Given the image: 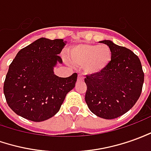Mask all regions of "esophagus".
I'll use <instances>...</instances> for the list:
<instances>
[{"instance_id": "1", "label": "esophagus", "mask_w": 151, "mask_h": 151, "mask_svg": "<svg viewBox=\"0 0 151 151\" xmlns=\"http://www.w3.org/2000/svg\"><path fill=\"white\" fill-rule=\"evenodd\" d=\"M84 80V78H83V76H82L81 75H79L77 77V81H82Z\"/></svg>"}]
</instances>
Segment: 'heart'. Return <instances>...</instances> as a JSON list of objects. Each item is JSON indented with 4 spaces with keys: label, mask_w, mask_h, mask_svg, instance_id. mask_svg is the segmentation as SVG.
<instances>
[{
    "label": "heart",
    "mask_w": 151,
    "mask_h": 151,
    "mask_svg": "<svg viewBox=\"0 0 151 151\" xmlns=\"http://www.w3.org/2000/svg\"><path fill=\"white\" fill-rule=\"evenodd\" d=\"M68 59L72 64L83 66L88 75L103 71L112 60V51L109 46L83 43L70 47Z\"/></svg>",
    "instance_id": "b5f03b06"
}]
</instances>
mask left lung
<instances>
[{"instance_id":"left-lung-1","label":"left lung","mask_w":151,"mask_h":151,"mask_svg":"<svg viewBox=\"0 0 151 151\" xmlns=\"http://www.w3.org/2000/svg\"><path fill=\"white\" fill-rule=\"evenodd\" d=\"M101 42L112 51V60L103 71L87 76L86 102L89 110L104 119L123 115L135 105L142 90L144 72L141 61L125 47L110 40Z\"/></svg>"}]
</instances>
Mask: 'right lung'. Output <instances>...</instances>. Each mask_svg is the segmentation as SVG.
<instances>
[{
    "label": "right lung",
    "mask_w": 151,
    "mask_h": 151,
    "mask_svg": "<svg viewBox=\"0 0 151 151\" xmlns=\"http://www.w3.org/2000/svg\"><path fill=\"white\" fill-rule=\"evenodd\" d=\"M65 41L41 38L19 52L10 63L4 94L16 114L33 122L45 121L60 110L66 93L73 89L77 74L59 77L53 69L62 63Z\"/></svg>",
    "instance_id": "obj_1"
}]
</instances>
